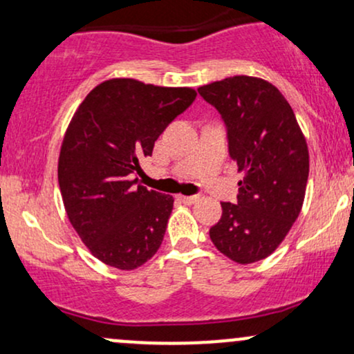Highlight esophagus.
Returning a JSON list of instances; mask_svg holds the SVG:
<instances>
[{
    "mask_svg": "<svg viewBox=\"0 0 354 354\" xmlns=\"http://www.w3.org/2000/svg\"><path fill=\"white\" fill-rule=\"evenodd\" d=\"M180 200L185 203V205H194V203L201 200V196L200 194H193V196H180Z\"/></svg>",
    "mask_w": 354,
    "mask_h": 354,
    "instance_id": "34e87169",
    "label": "esophagus"
}]
</instances>
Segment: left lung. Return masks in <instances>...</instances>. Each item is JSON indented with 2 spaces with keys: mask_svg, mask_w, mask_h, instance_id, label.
<instances>
[{
  "mask_svg": "<svg viewBox=\"0 0 354 354\" xmlns=\"http://www.w3.org/2000/svg\"><path fill=\"white\" fill-rule=\"evenodd\" d=\"M226 126L230 158L245 178L238 201L221 203L213 245L248 265L270 256L301 211L310 156L290 103L265 80L233 76L198 88Z\"/></svg>",
  "mask_w": 354,
  "mask_h": 354,
  "instance_id": "1",
  "label": "left lung"
}]
</instances>
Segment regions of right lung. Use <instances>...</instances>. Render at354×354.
Instances as JSON below:
<instances>
[{"instance_id": "1", "label": "right lung", "mask_w": 354, "mask_h": 354, "mask_svg": "<svg viewBox=\"0 0 354 354\" xmlns=\"http://www.w3.org/2000/svg\"><path fill=\"white\" fill-rule=\"evenodd\" d=\"M194 98L191 88L109 80L73 116L59 153L61 196L81 241L104 265L135 270L161 246L174 200L136 185L135 174Z\"/></svg>"}]
</instances>
